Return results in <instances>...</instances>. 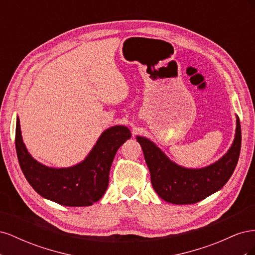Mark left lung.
Masks as SVG:
<instances>
[{
	"mask_svg": "<svg viewBox=\"0 0 255 255\" xmlns=\"http://www.w3.org/2000/svg\"><path fill=\"white\" fill-rule=\"evenodd\" d=\"M136 139L141 145L156 194L172 204H194L221 189L233 174L241 153L242 129L237 117L231 148L214 164L200 169L175 164L148 138L136 136Z\"/></svg>",
	"mask_w": 255,
	"mask_h": 255,
	"instance_id": "8db88e82",
	"label": "left lung"
}]
</instances>
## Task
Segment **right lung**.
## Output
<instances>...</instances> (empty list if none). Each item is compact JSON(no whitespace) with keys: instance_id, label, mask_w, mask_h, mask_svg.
Wrapping results in <instances>:
<instances>
[{"instance_id":"obj_1","label":"right lung","mask_w":255,"mask_h":255,"mask_svg":"<svg viewBox=\"0 0 255 255\" xmlns=\"http://www.w3.org/2000/svg\"><path fill=\"white\" fill-rule=\"evenodd\" d=\"M130 136L127 127H112L101 134L81 163L68 168H53L37 161L28 153L17 117L16 150L23 174L41 197L65 206H89L105 194L114 157Z\"/></svg>"}]
</instances>
